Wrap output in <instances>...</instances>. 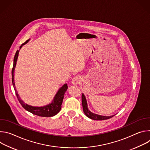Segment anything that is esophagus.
<instances>
[{"label": "esophagus", "mask_w": 150, "mask_h": 150, "mask_svg": "<svg viewBox=\"0 0 150 150\" xmlns=\"http://www.w3.org/2000/svg\"><path fill=\"white\" fill-rule=\"evenodd\" d=\"M81 82V78L78 76H76L74 77L72 81V83L74 85H77L79 84Z\"/></svg>", "instance_id": "esophagus-1"}]
</instances>
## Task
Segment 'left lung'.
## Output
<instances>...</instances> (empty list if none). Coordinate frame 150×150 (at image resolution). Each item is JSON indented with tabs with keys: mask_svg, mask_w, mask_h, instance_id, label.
I'll use <instances>...</instances> for the list:
<instances>
[{
	"mask_svg": "<svg viewBox=\"0 0 150 150\" xmlns=\"http://www.w3.org/2000/svg\"><path fill=\"white\" fill-rule=\"evenodd\" d=\"M82 104L83 110L85 115L91 119L96 120H103L110 119L115 115H112V116H105L97 115L96 113H93V112H91L90 110H89V109L88 108V104H87V100H86V98H85V95L83 93L82 94Z\"/></svg>",
	"mask_w": 150,
	"mask_h": 150,
	"instance_id": "left-lung-1",
	"label": "left lung"
}]
</instances>
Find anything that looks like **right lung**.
I'll list each match as a JSON object with an SVG mask.
<instances>
[{
	"mask_svg": "<svg viewBox=\"0 0 150 150\" xmlns=\"http://www.w3.org/2000/svg\"><path fill=\"white\" fill-rule=\"evenodd\" d=\"M29 41H30V39L27 40L24 43H23L20 46L19 49H21V47H23V46L27 44ZM19 52V50L16 51L14 57V59H13V65L12 70V84H13L14 90L15 91L16 96L20 104L26 110L28 111L29 112L35 115H37L41 117H52L57 115L61 109L62 104L64 98V95H65V93L68 89L67 83H65L60 88H59V90L54 96V98L52 100V103L47 105L41 106V107H35V106H32L25 103L22 100H21L20 97H19V95L16 90V87L15 85V81H14V71L16 67Z\"/></svg>",
	"mask_w": 150,
	"mask_h": 150,
	"instance_id": "add662e5",
	"label": "right lung"
}]
</instances>
